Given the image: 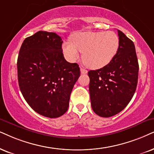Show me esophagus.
<instances>
[{"label": "esophagus", "instance_id": "34e87169", "mask_svg": "<svg viewBox=\"0 0 154 154\" xmlns=\"http://www.w3.org/2000/svg\"><path fill=\"white\" fill-rule=\"evenodd\" d=\"M80 71H81V73L82 74H87V69H85V68H83V67H81L80 68Z\"/></svg>", "mask_w": 154, "mask_h": 154}]
</instances>
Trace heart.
<instances>
[{
  "instance_id": "1",
  "label": "heart",
  "mask_w": 154,
  "mask_h": 154,
  "mask_svg": "<svg viewBox=\"0 0 154 154\" xmlns=\"http://www.w3.org/2000/svg\"><path fill=\"white\" fill-rule=\"evenodd\" d=\"M119 48V38L112 31L82 32L72 36V41L63 44V50L69 61H75L83 52V61L92 69L107 65Z\"/></svg>"
}]
</instances>
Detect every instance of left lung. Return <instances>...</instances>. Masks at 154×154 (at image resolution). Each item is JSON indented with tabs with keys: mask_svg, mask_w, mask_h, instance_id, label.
<instances>
[{
	"mask_svg": "<svg viewBox=\"0 0 154 154\" xmlns=\"http://www.w3.org/2000/svg\"><path fill=\"white\" fill-rule=\"evenodd\" d=\"M119 48L107 65L89 71V94L95 114L110 117L127 106L137 89L139 63L134 42L118 30Z\"/></svg>",
	"mask_w": 154,
	"mask_h": 154,
	"instance_id": "1",
	"label": "left lung"
}]
</instances>
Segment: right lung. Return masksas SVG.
I'll list each match as a JSON object with an SVG mask.
<instances>
[{
	"label": "right lung",
	"mask_w": 154,
	"mask_h": 154,
	"mask_svg": "<svg viewBox=\"0 0 154 154\" xmlns=\"http://www.w3.org/2000/svg\"><path fill=\"white\" fill-rule=\"evenodd\" d=\"M63 42L55 32L38 31L25 39L17 57L21 93L32 109L46 117L57 118L67 112L80 76L79 65L64 57Z\"/></svg>",
	"instance_id": "1"
}]
</instances>
